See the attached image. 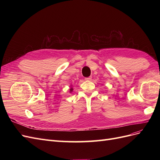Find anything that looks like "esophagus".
I'll return each instance as SVG.
<instances>
[{
	"label": "esophagus",
	"mask_w": 160,
	"mask_h": 160,
	"mask_svg": "<svg viewBox=\"0 0 160 160\" xmlns=\"http://www.w3.org/2000/svg\"><path fill=\"white\" fill-rule=\"evenodd\" d=\"M91 78H92L91 77H85V79L86 81H90V80L91 79Z\"/></svg>",
	"instance_id": "obj_1"
}]
</instances>
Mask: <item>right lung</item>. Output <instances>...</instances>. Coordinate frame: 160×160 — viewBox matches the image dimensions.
I'll list each match as a JSON object with an SVG mask.
<instances>
[{"label":"right lung","instance_id":"obj_1","mask_svg":"<svg viewBox=\"0 0 160 160\" xmlns=\"http://www.w3.org/2000/svg\"><path fill=\"white\" fill-rule=\"evenodd\" d=\"M71 87H72L71 85ZM72 90H73V89H72V88H71V89H70V93H71V92L72 91Z\"/></svg>","mask_w":160,"mask_h":160}]
</instances>
